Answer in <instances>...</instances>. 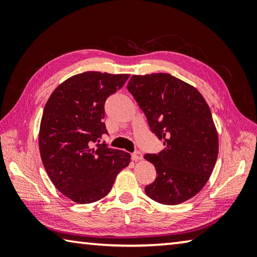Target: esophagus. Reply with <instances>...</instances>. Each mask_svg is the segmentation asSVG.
<instances>
[{
    "label": "esophagus",
    "instance_id": "esophagus-1",
    "mask_svg": "<svg viewBox=\"0 0 257 257\" xmlns=\"http://www.w3.org/2000/svg\"><path fill=\"white\" fill-rule=\"evenodd\" d=\"M132 158H133L134 161H139V160L143 159V154L139 151H136L132 154Z\"/></svg>",
    "mask_w": 257,
    "mask_h": 257
}]
</instances>
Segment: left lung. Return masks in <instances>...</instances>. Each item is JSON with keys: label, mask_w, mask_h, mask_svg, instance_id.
Instances as JSON below:
<instances>
[{"label": "left lung", "mask_w": 257, "mask_h": 257, "mask_svg": "<svg viewBox=\"0 0 257 257\" xmlns=\"http://www.w3.org/2000/svg\"><path fill=\"white\" fill-rule=\"evenodd\" d=\"M127 89L163 139V151L144 156L156 169L146 195L164 205L188 201L205 186L219 153L210 107L195 87L169 73L133 76Z\"/></svg>", "instance_id": "left-lung-1"}]
</instances>
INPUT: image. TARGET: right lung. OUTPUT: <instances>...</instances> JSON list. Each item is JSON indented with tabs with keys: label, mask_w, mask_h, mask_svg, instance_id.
<instances>
[{
	"label": "right lung",
	"mask_w": 257,
	"mask_h": 257,
	"mask_svg": "<svg viewBox=\"0 0 257 257\" xmlns=\"http://www.w3.org/2000/svg\"><path fill=\"white\" fill-rule=\"evenodd\" d=\"M128 78L82 72L56 87L45 104L38 138L41 158L56 189L73 202L103 198L116 175L129 165V153L101 143L107 134L104 104Z\"/></svg>",
	"instance_id": "right-lung-1"
}]
</instances>
